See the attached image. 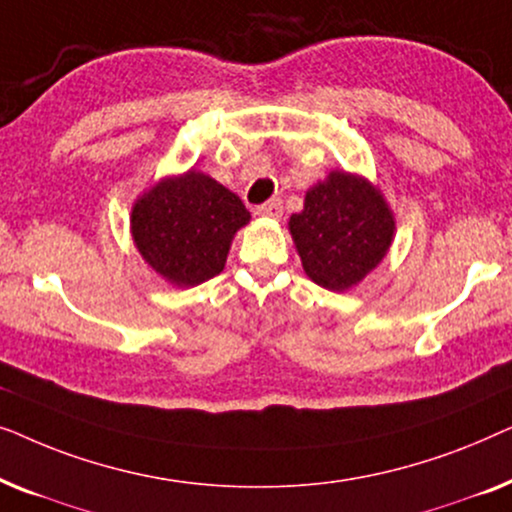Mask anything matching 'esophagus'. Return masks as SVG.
Instances as JSON below:
<instances>
[{
  "mask_svg": "<svg viewBox=\"0 0 512 512\" xmlns=\"http://www.w3.org/2000/svg\"><path fill=\"white\" fill-rule=\"evenodd\" d=\"M282 212H284V205H282V200H279V198L268 200V202H265V205L256 207V214L258 216H265V219H279V216H282Z\"/></svg>",
  "mask_w": 512,
  "mask_h": 512,
  "instance_id": "esophagus-1",
  "label": "esophagus"
}]
</instances>
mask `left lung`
Wrapping results in <instances>:
<instances>
[{"label":"left lung","instance_id":"left-lung-1","mask_svg":"<svg viewBox=\"0 0 512 512\" xmlns=\"http://www.w3.org/2000/svg\"><path fill=\"white\" fill-rule=\"evenodd\" d=\"M289 230L307 277L328 291H347L387 256L396 221L368 179L335 170L305 193Z\"/></svg>","mask_w":512,"mask_h":512}]
</instances>
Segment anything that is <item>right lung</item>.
<instances>
[{"instance_id": "1", "label": "right lung", "mask_w": 512, "mask_h": 512, "mask_svg": "<svg viewBox=\"0 0 512 512\" xmlns=\"http://www.w3.org/2000/svg\"><path fill=\"white\" fill-rule=\"evenodd\" d=\"M251 214L209 174L188 170L158 181L135 202L132 240L146 263L174 286H198L219 275L230 242Z\"/></svg>"}]
</instances>
